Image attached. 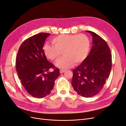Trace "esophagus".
Segmentation results:
<instances>
[{"label":"esophagus","mask_w":126,"mask_h":126,"mask_svg":"<svg viewBox=\"0 0 126 126\" xmlns=\"http://www.w3.org/2000/svg\"><path fill=\"white\" fill-rule=\"evenodd\" d=\"M65 70L64 69H60V73H63L64 72H65Z\"/></svg>","instance_id":"esophagus-1"}]
</instances>
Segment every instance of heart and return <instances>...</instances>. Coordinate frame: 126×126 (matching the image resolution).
I'll use <instances>...</instances> for the list:
<instances>
[{
    "label": "heart",
    "mask_w": 126,
    "mask_h": 126,
    "mask_svg": "<svg viewBox=\"0 0 126 126\" xmlns=\"http://www.w3.org/2000/svg\"><path fill=\"white\" fill-rule=\"evenodd\" d=\"M54 45L46 44L43 47L45 56L51 61H56L63 53V57L56 63V66L67 68L82 62L89 53L90 42L84 34H60L52 40Z\"/></svg>",
    "instance_id": "b5f03b06"
}]
</instances>
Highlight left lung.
Wrapping results in <instances>:
<instances>
[{"instance_id": "left-lung-1", "label": "left lung", "mask_w": 126, "mask_h": 126, "mask_svg": "<svg viewBox=\"0 0 126 126\" xmlns=\"http://www.w3.org/2000/svg\"><path fill=\"white\" fill-rule=\"evenodd\" d=\"M93 37L87 57L73 70L72 84L78 94L84 97L97 95L103 88L112 68V55L107 42L95 32L86 31Z\"/></svg>"}]
</instances>
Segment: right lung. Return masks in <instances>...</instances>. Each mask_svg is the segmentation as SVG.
<instances>
[{"label":"right lung","instance_id":"add662e5","mask_svg":"<svg viewBox=\"0 0 126 126\" xmlns=\"http://www.w3.org/2000/svg\"><path fill=\"white\" fill-rule=\"evenodd\" d=\"M50 35L40 33L30 37L21 44L16 59V69L25 89L32 96L41 98L53 90L60 70L49 62L43 48ZM54 68L53 72L48 69Z\"/></svg>","mask_w":126,"mask_h":126}]
</instances>
